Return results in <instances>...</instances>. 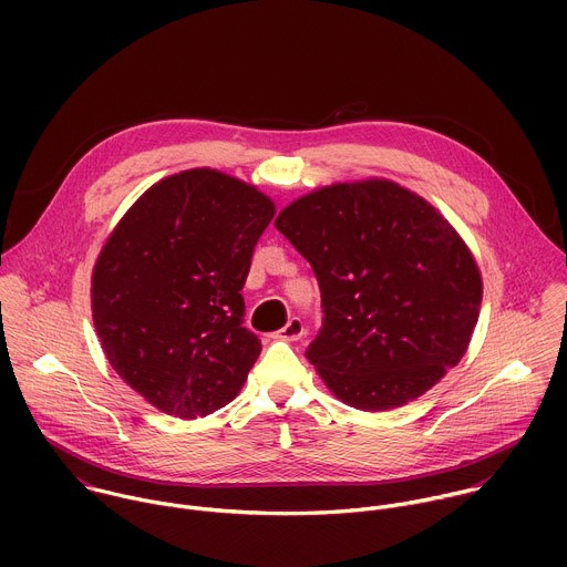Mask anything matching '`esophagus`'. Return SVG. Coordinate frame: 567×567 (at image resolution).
<instances>
[{"label":"esophagus","instance_id":"obj_1","mask_svg":"<svg viewBox=\"0 0 567 567\" xmlns=\"http://www.w3.org/2000/svg\"><path fill=\"white\" fill-rule=\"evenodd\" d=\"M302 334H305V326H302V320H300V318H289L287 326H285L280 332H276V339L291 343V341H298V339H302Z\"/></svg>","mask_w":567,"mask_h":567}]
</instances>
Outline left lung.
<instances>
[{
    "label": "left lung",
    "instance_id": "1",
    "mask_svg": "<svg viewBox=\"0 0 567 567\" xmlns=\"http://www.w3.org/2000/svg\"><path fill=\"white\" fill-rule=\"evenodd\" d=\"M274 224L318 278L326 318L307 359L337 399L365 413L399 409L460 363L482 276L431 202L368 177L316 188Z\"/></svg>",
    "mask_w": 567,
    "mask_h": 567
}]
</instances>
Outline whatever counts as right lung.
Instances as JSON below:
<instances>
[{"label":"right lung","mask_w":567,"mask_h":567,"mask_svg":"<svg viewBox=\"0 0 567 567\" xmlns=\"http://www.w3.org/2000/svg\"><path fill=\"white\" fill-rule=\"evenodd\" d=\"M276 204L254 184L190 168L150 186L92 271V318L118 377L156 411L206 417L245 385L260 341L241 328L254 249Z\"/></svg>","instance_id":"add662e5"}]
</instances>
